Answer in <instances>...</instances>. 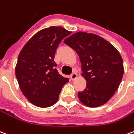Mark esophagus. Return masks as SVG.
<instances>
[{
	"label": "esophagus",
	"instance_id": "obj_1",
	"mask_svg": "<svg viewBox=\"0 0 134 134\" xmlns=\"http://www.w3.org/2000/svg\"><path fill=\"white\" fill-rule=\"evenodd\" d=\"M77 75L76 72H73L70 75V79L72 80H75L77 78Z\"/></svg>",
	"mask_w": 134,
	"mask_h": 134
}]
</instances>
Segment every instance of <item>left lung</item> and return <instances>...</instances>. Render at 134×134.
I'll list each match as a JSON object with an SVG mask.
<instances>
[{
    "mask_svg": "<svg viewBox=\"0 0 134 134\" xmlns=\"http://www.w3.org/2000/svg\"><path fill=\"white\" fill-rule=\"evenodd\" d=\"M64 43L76 51L80 58L86 89L78 98L88 107L105 104L118 90L123 75V62L113 45L94 34L79 32L66 38Z\"/></svg>",
    "mask_w": 134,
    "mask_h": 134,
    "instance_id": "obj_1",
    "label": "left lung"
}]
</instances>
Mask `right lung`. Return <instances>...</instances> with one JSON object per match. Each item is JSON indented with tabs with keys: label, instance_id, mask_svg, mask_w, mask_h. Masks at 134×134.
I'll list each match as a JSON object with an SVG mask.
<instances>
[{
	"label": "right lung",
	"instance_id": "1",
	"mask_svg": "<svg viewBox=\"0 0 134 134\" xmlns=\"http://www.w3.org/2000/svg\"><path fill=\"white\" fill-rule=\"evenodd\" d=\"M70 33L62 27L45 28L30 38L19 55L16 77L21 92L35 106H52L69 81L59 74L54 57L60 42Z\"/></svg>",
	"mask_w": 134,
	"mask_h": 134
}]
</instances>
